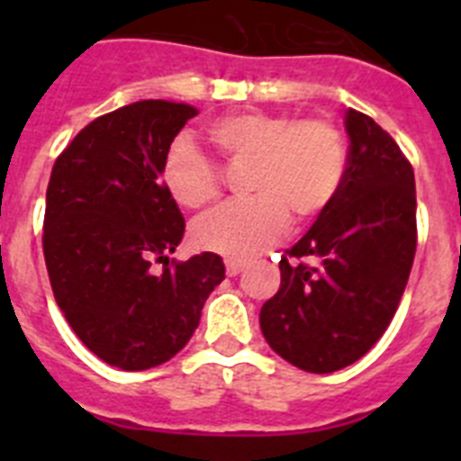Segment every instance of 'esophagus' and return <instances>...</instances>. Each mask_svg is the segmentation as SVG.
Wrapping results in <instances>:
<instances>
[{"instance_id":"obj_1","label":"esophagus","mask_w":461,"mask_h":461,"mask_svg":"<svg viewBox=\"0 0 461 461\" xmlns=\"http://www.w3.org/2000/svg\"><path fill=\"white\" fill-rule=\"evenodd\" d=\"M242 270H244L242 260H233V258L226 260V275L228 276H238Z\"/></svg>"}]
</instances>
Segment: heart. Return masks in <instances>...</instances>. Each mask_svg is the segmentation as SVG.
Masks as SVG:
<instances>
[{"instance_id":"b5f03b06","label":"heart","mask_w":461,"mask_h":461,"mask_svg":"<svg viewBox=\"0 0 461 461\" xmlns=\"http://www.w3.org/2000/svg\"><path fill=\"white\" fill-rule=\"evenodd\" d=\"M207 136L230 161L251 164L247 203L214 210L194 226V242L226 258L247 260L288 233L291 210L316 217L346 175L344 136L328 120L281 113H230L212 122ZM161 185L180 207L201 210L219 195L217 168L186 136L175 138L161 161Z\"/></svg>"}]
</instances>
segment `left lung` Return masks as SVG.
Wrapping results in <instances>:
<instances>
[{
  "label": "left lung",
  "mask_w": 461,
  "mask_h": 461,
  "mask_svg": "<svg viewBox=\"0 0 461 461\" xmlns=\"http://www.w3.org/2000/svg\"><path fill=\"white\" fill-rule=\"evenodd\" d=\"M346 175L319 219L279 260L281 286L260 307L272 351L330 374L360 360L388 330L415 256V177L397 142L348 108Z\"/></svg>",
  "instance_id": "left-lung-1"
}]
</instances>
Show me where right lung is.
<instances>
[{
	"mask_svg": "<svg viewBox=\"0 0 461 461\" xmlns=\"http://www.w3.org/2000/svg\"><path fill=\"white\" fill-rule=\"evenodd\" d=\"M198 110L136 101L87 124L57 157L43 256L64 319L89 351L124 372L168 362L191 339L221 256L170 263L185 217L161 185L166 149ZM154 259L165 270L154 273Z\"/></svg>",
	"mask_w": 461,
	"mask_h": 461,
	"instance_id": "add662e5",
	"label": "right lung"
}]
</instances>
